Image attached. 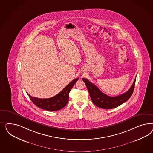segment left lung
Returning a JSON list of instances; mask_svg holds the SVG:
<instances>
[{
	"mask_svg": "<svg viewBox=\"0 0 153 153\" xmlns=\"http://www.w3.org/2000/svg\"><path fill=\"white\" fill-rule=\"evenodd\" d=\"M85 83L93 103L97 107L105 109H113L127 102L134 92L136 79L130 89L124 94L117 97H109L102 91L87 79H82Z\"/></svg>",
	"mask_w": 153,
	"mask_h": 153,
	"instance_id": "obj_1",
	"label": "left lung"
}]
</instances>
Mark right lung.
I'll list each match as a JSON object with an SVG mask.
<instances>
[{
	"label": "right lung",
	"mask_w": 153,
	"mask_h": 153,
	"mask_svg": "<svg viewBox=\"0 0 153 153\" xmlns=\"http://www.w3.org/2000/svg\"><path fill=\"white\" fill-rule=\"evenodd\" d=\"M79 78L72 80L60 93L56 96L48 99H40L28 95L33 103L37 107L48 111H56L60 110L67 105L69 99V93L73 88L74 83L78 81Z\"/></svg>",
	"instance_id": "right-lung-1"
}]
</instances>
